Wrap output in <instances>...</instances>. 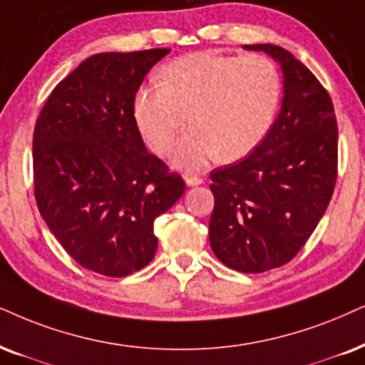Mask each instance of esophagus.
Masks as SVG:
<instances>
[{"mask_svg": "<svg viewBox=\"0 0 365 365\" xmlns=\"http://www.w3.org/2000/svg\"><path fill=\"white\" fill-rule=\"evenodd\" d=\"M185 183L188 187H197L204 183V178L197 177V175H185Z\"/></svg>", "mask_w": 365, "mask_h": 365, "instance_id": "obj_1", "label": "esophagus"}]
</instances>
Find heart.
I'll return each mask as SVG.
<instances>
[{"mask_svg": "<svg viewBox=\"0 0 365 365\" xmlns=\"http://www.w3.org/2000/svg\"><path fill=\"white\" fill-rule=\"evenodd\" d=\"M279 99V71L264 55L197 52L175 58L161 82L138 91L135 118L151 151L167 155L190 113L193 128L173 163L197 170L215 156L230 163L252 153L273 126Z\"/></svg>", "mask_w": 365, "mask_h": 365, "instance_id": "obj_1", "label": "heart"}]
</instances>
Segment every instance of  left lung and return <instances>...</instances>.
Listing matches in <instances>:
<instances>
[{"instance_id": "left-lung-1", "label": "left lung", "mask_w": 365, "mask_h": 365, "mask_svg": "<svg viewBox=\"0 0 365 365\" xmlns=\"http://www.w3.org/2000/svg\"><path fill=\"white\" fill-rule=\"evenodd\" d=\"M244 48L279 63L284 96L261 145L210 172L209 239L230 269L262 273L292 261L324 217L336 182L339 128L329 92L293 53L271 43Z\"/></svg>"}]
</instances>
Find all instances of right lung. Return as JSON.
<instances>
[{"mask_svg": "<svg viewBox=\"0 0 365 365\" xmlns=\"http://www.w3.org/2000/svg\"><path fill=\"white\" fill-rule=\"evenodd\" d=\"M168 52L92 55L55 86L36 119V207L68 256L94 273L123 278L148 264L155 219L185 192L146 151L135 118L143 79Z\"/></svg>", "mask_w": 365, "mask_h": 365, "instance_id": "right-lung-1", "label": "right lung"}]
</instances>
